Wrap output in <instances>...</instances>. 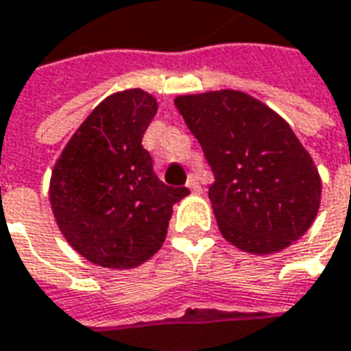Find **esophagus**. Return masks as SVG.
Here are the masks:
<instances>
[{"mask_svg": "<svg viewBox=\"0 0 351 351\" xmlns=\"http://www.w3.org/2000/svg\"><path fill=\"white\" fill-rule=\"evenodd\" d=\"M186 186L190 188V192H192V194H199V192H202V186H199V178H197V175H190Z\"/></svg>", "mask_w": 351, "mask_h": 351, "instance_id": "esophagus-1", "label": "esophagus"}]
</instances>
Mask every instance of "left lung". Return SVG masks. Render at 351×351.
<instances>
[{"label":"left lung","instance_id":"left-lung-1","mask_svg":"<svg viewBox=\"0 0 351 351\" xmlns=\"http://www.w3.org/2000/svg\"><path fill=\"white\" fill-rule=\"evenodd\" d=\"M175 106L215 175L209 199L225 240L267 256L306 234L321 176L282 117L238 90L178 95Z\"/></svg>","mask_w":351,"mask_h":351}]
</instances>
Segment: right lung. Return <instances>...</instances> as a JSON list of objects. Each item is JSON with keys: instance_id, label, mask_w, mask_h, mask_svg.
Listing matches in <instances>:
<instances>
[{"instance_id": "1", "label": "right lung", "mask_w": 351, "mask_h": 351, "mask_svg": "<svg viewBox=\"0 0 351 351\" xmlns=\"http://www.w3.org/2000/svg\"><path fill=\"white\" fill-rule=\"evenodd\" d=\"M156 113V97L140 88L109 95L51 171L49 202L59 230L94 265H142L165 242L173 206L190 194L157 178L142 145Z\"/></svg>"}]
</instances>
